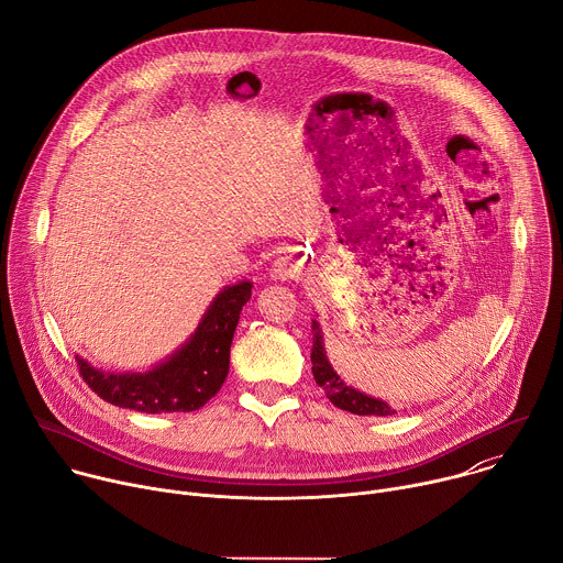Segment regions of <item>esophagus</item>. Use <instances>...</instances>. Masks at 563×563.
Wrapping results in <instances>:
<instances>
[{"label":"esophagus","mask_w":563,"mask_h":563,"mask_svg":"<svg viewBox=\"0 0 563 563\" xmlns=\"http://www.w3.org/2000/svg\"><path fill=\"white\" fill-rule=\"evenodd\" d=\"M300 272H302V263L296 256L287 254V256H280L274 261L269 276L274 280H296L300 276Z\"/></svg>","instance_id":"1"}]
</instances>
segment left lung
Here are the masks:
<instances>
[{"mask_svg":"<svg viewBox=\"0 0 563 563\" xmlns=\"http://www.w3.org/2000/svg\"><path fill=\"white\" fill-rule=\"evenodd\" d=\"M311 332H313V347H311V372L316 383L325 389L328 398L332 404L345 412L358 415V417H391L396 410L385 404L380 398L367 396L352 385H347L332 367L325 354V343H323V332H320L318 320H311Z\"/></svg>","mask_w":563,"mask_h":563,"instance_id":"1","label":"left lung"}]
</instances>
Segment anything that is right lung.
<instances>
[{"label": "right lung", "mask_w": 563, "mask_h": 563, "mask_svg": "<svg viewBox=\"0 0 563 563\" xmlns=\"http://www.w3.org/2000/svg\"><path fill=\"white\" fill-rule=\"evenodd\" d=\"M252 283L240 280L220 289L196 332L165 361L146 372H104L75 356L87 385L109 404L146 415L200 410L229 374V350Z\"/></svg>", "instance_id": "obj_1"}]
</instances>
